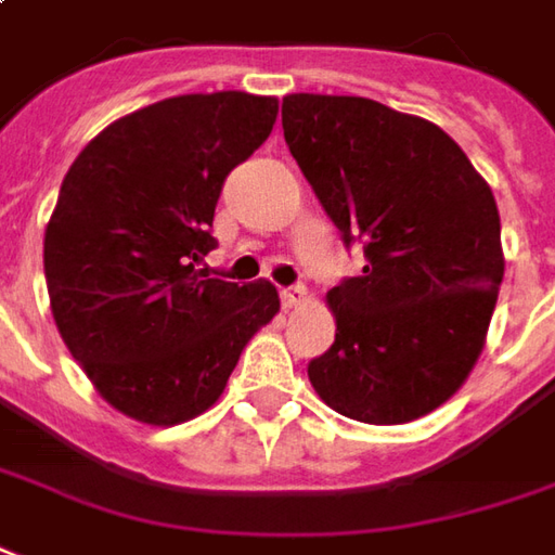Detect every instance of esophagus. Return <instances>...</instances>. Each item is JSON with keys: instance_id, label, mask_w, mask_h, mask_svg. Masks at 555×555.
Here are the masks:
<instances>
[{"instance_id": "34e87169", "label": "esophagus", "mask_w": 555, "mask_h": 555, "mask_svg": "<svg viewBox=\"0 0 555 555\" xmlns=\"http://www.w3.org/2000/svg\"><path fill=\"white\" fill-rule=\"evenodd\" d=\"M281 299H284V308H305L311 296L305 286H286V289H281Z\"/></svg>"}]
</instances>
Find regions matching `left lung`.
<instances>
[{
    "label": "left lung",
    "mask_w": 555,
    "mask_h": 555,
    "mask_svg": "<svg viewBox=\"0 0 555 555\" xmlns=\"http://www.w3.org/2000/svg\"><path fill=\"white\" fill-rule=\"evenodd\" d=\"M284 140L363 274L326 293L336 341L308 378L338 415L406 425L464 385L504 278L489 182L437 125L366 96H284Z\"/></svg>",
    "instance_id": "8db88e82"
}]
</instances>
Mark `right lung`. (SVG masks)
<instances>
[{"label": "right lung", "mask_w": 555, "mask_h": 555, "mask_svg": "<svg viewBox=\"0 0 555 555\" xmlns=\"http://www.w3.org/2000/svg\"><path fill=\"white\" fill-rule=\"evenodd\" d=\"M274 96H167L100 130L44 229L51 314L100 397L170 427L214 406L237 357L281 311L269 281L195 269L217 247L222 182L269 140Z\"/></svg>", "instance_id": "1"}]
</instances>
